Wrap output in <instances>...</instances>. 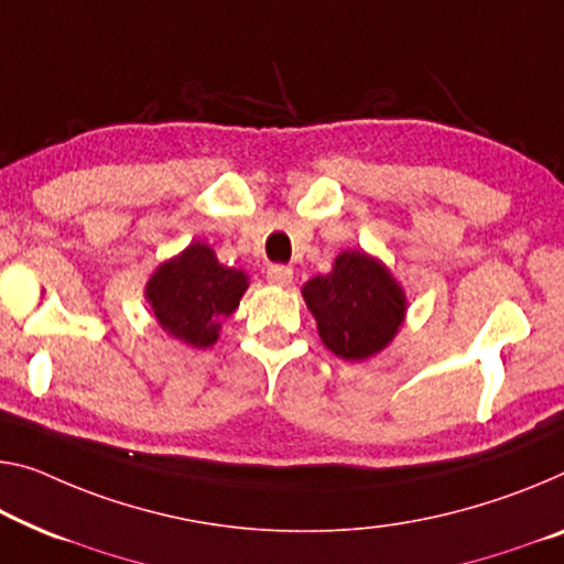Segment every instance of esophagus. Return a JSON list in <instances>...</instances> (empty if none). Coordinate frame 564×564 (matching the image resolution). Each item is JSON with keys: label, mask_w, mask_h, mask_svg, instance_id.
<instances>
[{"label": "esophagus", "mask_w": 564, "mask_h": 564, "mask_svg": "<svg viewBox=\"0 0 564 564\" xmlns=\"http://www.w3.org/2000/svg\"><path fill=\"white\" fill-rule=\"evenodd\" d=\"M292 276H294V272L288 264H272L270 270H267V282L276 284V288H290Z\"/></svg>", "instance_id": "esophagus-1"}]
</instances>
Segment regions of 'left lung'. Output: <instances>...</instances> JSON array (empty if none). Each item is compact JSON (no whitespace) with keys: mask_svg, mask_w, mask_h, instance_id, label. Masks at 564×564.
Returning a JSON list of instances; mask_svg holds the SVG:
<instances>
[{"mask_svg":"<svg viewBox=\"0 0 564 564\" xmlns=\"http://www.w3.org/2000/svg\"><path fill=\"white\" fill-rule=\"evenodd\" d=\"M302 297L317 323L319 340L343 360H368L393 343L409 300L391 270L362 249L340 252L330 274L305 282Z\"/></svg>","mask_w":564,"mask_h":564,"instance_id":"obj_1","label":"left lung"}]
</instances>
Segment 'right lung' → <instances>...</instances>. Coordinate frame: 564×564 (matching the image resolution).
I'll return each instance as SVG.
<instances>
[{"label": "right lung", "mask_w": 564, "mask_h": 564, "mask_svg": "<svg viewBox=\"0 0 564 564\" xmlns=\"http://www.w3.org/2000/svg\"><path fill=\"white\" fill-rule=\"evenodd\" d=\"M249 274L224 267L204 241H192L184 252L155 267L145 282L149 302L161 330L188 348H212L221 323L245 297Z\"/></svg>", "instance_id": "add662e5"}]
</instances>
